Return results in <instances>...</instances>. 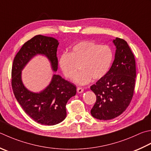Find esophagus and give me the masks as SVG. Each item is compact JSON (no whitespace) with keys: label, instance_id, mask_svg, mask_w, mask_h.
<instances>
[{"label":"esophagus","instance_id":"esophagus-1","mask_svg":"<svg viewBox=\"0 0 151 151\" xmlns=\"http://www.w3.org/2000/svg\"><path fill=\"white\" fill-rule=\"evenodd\" d=\"M76 90H77V92L78 93H82V92L84 91V89L82 88H81V87H78L77 89H76Z\"/></svg>","mask_w":151,"mask_h":151}]
</instances>
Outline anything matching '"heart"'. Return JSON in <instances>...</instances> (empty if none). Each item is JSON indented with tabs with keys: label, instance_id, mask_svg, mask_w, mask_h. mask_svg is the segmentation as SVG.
I'll use <instances>...</instances> for the list:
<instances>
[{
	"label": "heart",
	"instance_id": "b5f03b06",
	"mask_svg": "<svg viewBox=\"0 0 151 151\" xmlns=\"http://www.w3.org/2000/svg\"><path fill=\"white\" fill-rule=\"evenodd\" d=\"M113 60V53L109 46L98 45L90 41H82L72 48L70 53L60 56L59 65L64 76L72 78L80 65L82 70L74 76L73 81L79 85L88 84L91 78L98 80L109 70Z\"/></svg>",
	"mask_w": 151,
	"mask_h": 151
}]
</instances>
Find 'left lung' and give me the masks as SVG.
Listing matches in <instances>:
<instances>
[{"mask_svg":"<svg viewBox=\"0 0 151 151\" xmlns=\"http://www.w3.org/2000/svg\"><path fill=\"white\" fill-rule=\"evenodd\" d=\"M114 60L107 74L90 87L96 96L91 109L99 120L114 119L122 114L131 102L135 88L136 69L134 55L124 40L116 38Z\"/></svg>","mask_w":151,"mask_h":151,"instance_id":"1","label":"left lung"}]
</instances>
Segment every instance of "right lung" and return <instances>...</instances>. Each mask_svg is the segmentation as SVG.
<instances>
[{
    "label": "right lung",
    "instance_id": "1",
    "mask_svg": "<svg viewBox=\"0 0 151 151\" xmlns=\"http://www.w3.org/2000/svg\"><path fill=\"white\" fill-rule=\"evenodd\" d=\"M58 40L50 37L37 35L23 44L14 58L12 69V86L15 97L25 113L37 123L53 126L67 116L66 104L76 92L75 85L58 75L40 92L29 90L22 79V71L32 58L42 55L48 58L53 71L58 70Z\"/></svg>",
    "mask_w": 151,
    "mask_h": 151
}]
</instances>
